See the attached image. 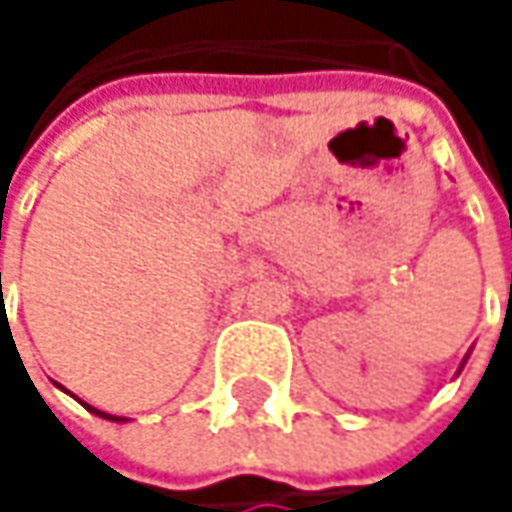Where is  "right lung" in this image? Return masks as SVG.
I'll use <instances>...</instances> for the list:
<instances>
[{"label": "right lung", "mask_w": 512, "mask_h": 512, "mask_svg": "<svg viewBox=\"0 0 512 512\" xmlns=\"http://www.w3.org/2000/svg\"><path fill=\"white\" fill-rule=\"evenodd\" d=\"M91 409V406H88ZM94 415H100V418H109V421H124V418H115V415H106V412H97V409H91Z\"/></svg>", "instance_id": "add662e5"}]
</instances>
